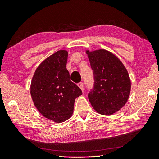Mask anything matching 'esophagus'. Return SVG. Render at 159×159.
Instances as JSON below:
<instances>
[{"label": "esophagus", "mask_w": 159, "mask_h": 159, "mask_svg": "<svg viewBox=\"0 0 159 159\" xmlns=\"http://www.w3.org/2000/svg\"><path fill=\"white\" fill-rule=\"evenodd\" d=\"M78 86L82 90V91H83V83L82 82H80L78 83Z\"/></svg>", "instance_id": "1"}]
</instances>
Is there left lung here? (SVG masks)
Returning a JSON list of instances; mask_svg holds the SVG:
<instances>
[{"label":"left lung","mask_w":159,"mask_h":159,"mask_svg":"<svg viewBox=\"0 0 159 159\" xmlns=\"http://www.w3.org/2000/svg\"><path fill=\"white\" fill-rule=\"evenodd\" d=\"M87 52L94 77L88 99L99 114L111 115L125 105L130 95L128 73L119 59L109 51Z\"/></svg>","instance_id":"left-lung-1"}]
</instances>
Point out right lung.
<instances>
[{"label":"right lung","mask_w":159,"mask_h":159,"mask_svg":"<svg viewBox=\"0 0 159 159\" xmlns=\"http://www.w3.org/2000/svg\"><path fill=\"white\" fill-rule=\"evenodd\" d=\"M67 57L66 50L52 54L39 66L31 80L35 106L43 116L56 123L71 116L75 99L82 95L80 88L70 80Z\"/></svg>","instance_id":"right-lung-1"}]
</instances>
